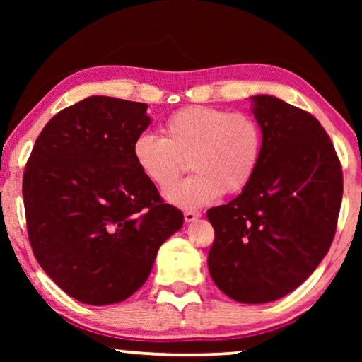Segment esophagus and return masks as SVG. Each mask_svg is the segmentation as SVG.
I'll return each instance as SVG.
<instances>
[{"mask_svg":"<svg viewBox=\"0 0 362 362\" xmlns=\"http://www.w3.org/2000/svg\"><path fill=\"white\" fill-rule=\"evenodd\" d=\"M201 217L199 212H193V211H187L185 214H183V218H185L187 223H192L194 222V220H198Z\"/></svg>","mask_w":362,"mask_h":362,"instance_id":"obj_1","label":"esophagus"}]
</instances>
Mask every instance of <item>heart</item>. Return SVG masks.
<instances>
[{
	"mask_svg": "<svg viewBox=\"0 0 362 362\" xmlns=\"http://www.w3.org/2000/svg\"><path fill=\"white\" fill-rule=\"evenodd\" d=\"M163 137L144 132L132 144V158L146 179L166 189L179 180L189 159L196 173L170 188L166 199L196 209L220 194L240 193L259 168L263 136L252 116L223 108L193 105L163 122Z\"/></svg>",
	"mask_w": 362,
	"mask_h": 362,
	"instance_id": "obj_1",
	"label": "heart"
}]
</instances>
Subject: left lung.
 <instances>
[{"label":"left lung","mask_w":362,"mask_h":362,"mask_svg":"<svg viewBox=\"0 0 362 362\" xmlns=\"http://www.w3.org/2000/svg\"><path fill=\"white\" fill-rule=\"evenodd\" d=\"M263 146L252 180L228 204L207 211L216 240L211 278L240 303L287 296L332 244L341 204V166L315 116L278 97H250Z\"/></svg>","instance_id":"left-lung-1"}]
</instances>
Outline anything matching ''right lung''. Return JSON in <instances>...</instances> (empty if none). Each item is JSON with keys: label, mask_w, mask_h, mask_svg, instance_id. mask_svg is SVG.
<instances>
[{"label": "right lung", "mask_w": 362, "mask_h": 362, "mask_svg": "<svg viewBox=\"0 0 362 362\" xmlns=\"http://www.w3.org/2000/svg\"><path fill=\"white\" fill-rule=\"evenodd\" d=\"M146 103L90 95L59 112L23 173L28 240L47 276L88 305L119 303L148 279L183 214L140 173L132 144Z\"/></svg>", "instance_id": "add662e5"}]
</instances>
